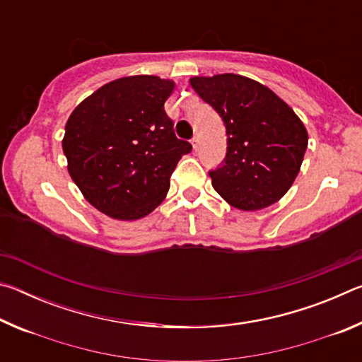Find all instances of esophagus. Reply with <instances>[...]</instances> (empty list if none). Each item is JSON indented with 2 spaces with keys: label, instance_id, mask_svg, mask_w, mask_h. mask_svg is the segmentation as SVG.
Listing matches in <instances>:
<instances>
[{
  "label": "esophagus",
  "instance_id": "obj_1",
  "mask_svg": "<svg viewBox=\"0 0 362 362\" xmlns=\"http://www.w3.org/2000/svg\"><path fill=\"white\" fill-rule=\"evenodd\" d=\"M192 145H193V148H194V150H198L199 139H198V137H193V139H192Z\"/></svg>",
  "mask_w": 362,
  "mask_h": 362
}]
</instances>
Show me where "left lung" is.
I'll return each instance as SVG.
<instances>
[{"label": "left lung", "instance_id": "left-lung-1", "mask_svg": "<svg viewBox=\"0 0 362 362\" xmlns=\"http://www.w3.org/2000/svg\"><path fill=\"white\" fill-rule=\"evenodd\" d=\"M189 84L226 129V155L209 170L214 189L241 211L279 201L296 180L308 146L303 122L273 90L246 76H194Z\"/></svg>", "mask_w": 362, "mask_h": 362}]
</instances>
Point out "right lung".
<instances>
[{"label": "right lung", "mask_w": 362, "mask_h": 362, "mask_svg": "<svg viewBox=\"0 0 362 362\" xmlns=\"http://www.w3.org/2000/svg\"><path fill=\"white\" fill-rule=\"evenodd\" d=\"M173 90V81L158 76L119 78L73 110L62 148L73 182L95 209L137 220L166 198L177 163L192 151L164 112Z\"/></svg>", "instance_id": "1"}]
</instances>
